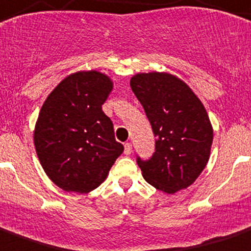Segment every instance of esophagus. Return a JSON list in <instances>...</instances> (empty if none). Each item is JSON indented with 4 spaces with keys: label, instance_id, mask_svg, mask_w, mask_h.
<instances>
[{
    "label": "esophagus",
    "instance_id": "obj_1",
    "mask_svg": "<svg viewBox=\"0 0 251 251\" xmlns=\"http://www.w3.org/2000/svg\"><path fill=\"white\" fill-rule=\"evenodd\" d=\"M125 148H124V153L125 154H127V156H129V154H131V151H132V146H131V143H125Z\"/></svg>",
    "mask_w": 251,
    "mask_h": 251
}]
</instances>
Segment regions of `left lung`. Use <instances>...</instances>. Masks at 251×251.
I'll return each mask as SVG.
<instances>
[{
  "label": "left lung",
  "mask_w": 251,
  "mask_h": 251,
  "mask_svg": "<svg viewBox=\"0 0 251 251\" xmlns=\"http://www.w3.org/2000/svg\"><path fill=\"white\" fill-rule=\"evenodd\" d=\"M130 86L156 136L152 157H136L143 178L166 193L187 188L210 156L213 127L206 109L187 83L169 73H138Z\"/></svg>",
  "instance_id": "left-lung-1"
}]
</instances>
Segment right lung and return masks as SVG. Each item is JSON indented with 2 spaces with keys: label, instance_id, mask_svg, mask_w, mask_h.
<instances>
[{
  "label": "right lung",
  "instance_id": "add662e5",
  "mask_svg": "<svg viewBox=\"0 0 251 251\" xmlns=\"http://www.w3.org/2000/svg\"><path fill=\"white\" fill-rule=\"evenodd\" d=\"M109 77L97 71L69 75L50 93L34 127L45 173L67 192L87 193L107 178L124 146L115 139L104 104Z\"/></svg>",
  "mask_w": 251,
  "mask_h": 251
}]
</instances>
